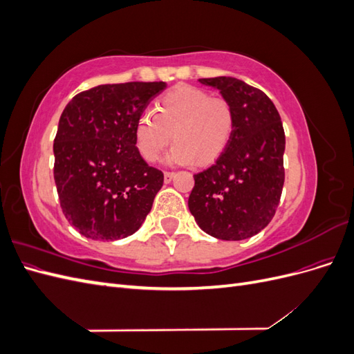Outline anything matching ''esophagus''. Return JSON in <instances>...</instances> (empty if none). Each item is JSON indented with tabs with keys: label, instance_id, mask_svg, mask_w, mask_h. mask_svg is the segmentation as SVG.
<instances>
[{
	"label": "esophagus",
	"instance_id": "esophagus-1",
	"mask_svg": "<svg viewBox=\"0 0 354 354\" xmlns=\"http://www.w3.org/2000/svg\"><path fill=\"white\" fill-rule=\"evenodd\" d=\"M176 177V173L174 171H165L164 173V180H165V183H169L171 180H173Z\"/></svg>",
	"mask_w": 354,
	"mask_h": 354
}]
</instances>
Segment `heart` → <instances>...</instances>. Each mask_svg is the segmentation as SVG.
Masks as SVG:
<instances>
[{"mask_svg":"<svg viewBox=\"0 0 354 354\" xmlns=\"http://www.w3.org/2000/svg\"><path fill=\"white\" fill-rule=\"evenodd\" d=\"M236 116L232 103L211 97L194 85H178L156 103V113L145 112L136 122V145L147 162H153L174 137L167 156L171 164L207 165L229 146Z\"/></svg>","mask_w":354,"mask_h":354,"instance_id":"1","label":"heart"}]
</instances>
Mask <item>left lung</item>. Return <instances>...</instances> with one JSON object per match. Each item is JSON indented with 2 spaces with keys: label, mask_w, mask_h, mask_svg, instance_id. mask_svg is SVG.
<instances>
[{
  "label": "left lung",
  "mask_w": 354,
  "mask_h": 354,
  "mask_svg": "<svg viewBox=\"0 0 354 354\" xmlns=\"http://www.w3.org/2000/svg\"><path fill=\"white\" fill-rule=\"evenodd\" d=\"M220 90L236 116L229 146L207 169L195 174L189 209L198 226L223 241L261 232L279 205L285 181V131L273 102L232 77L201 78Z\"/></svg>",
  "instance_id": "obj_1"
}]
</instances>
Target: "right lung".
I'll return each mask as SVG.
<instances>
[{"label":"right lung","instance_id":"right-lung-1","mask_svg":"<svg viewBox=\"0 0 354 354\" xmlns=\"http://www.w3.org/2000/svg\"><path fill=\"white\" fill-rule=\"evenodd\" d=\"M167 82L106 84L75 95L63 111L55 181L71 226L85 238L116 241L138 230L162 187L136 146V122Z\"/></svg>","mask_w":354,"mask_h":354}]
</instances>
